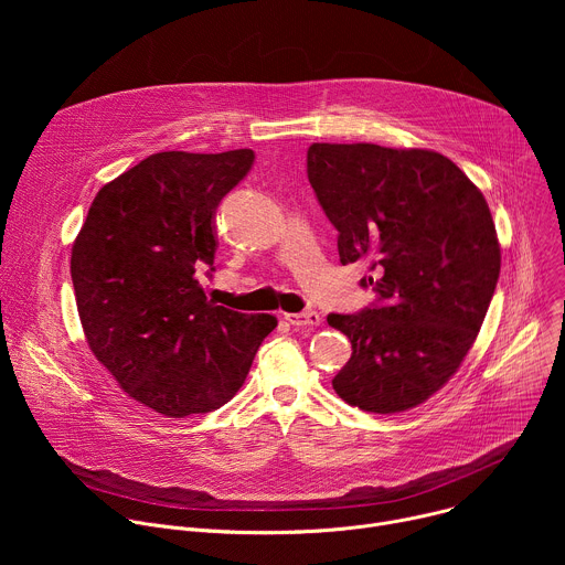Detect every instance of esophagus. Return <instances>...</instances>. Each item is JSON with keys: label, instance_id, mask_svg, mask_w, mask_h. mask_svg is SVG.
<instances>
[{"label": "esophagus", "instance_id": "34e87169", "mask_svg": "<svg viewBox=\"0 0 565 565\" xmlns=\"http://www.w3.org/2000/svg\"><path fill=\"white\" fill-rule=\"evenodd\" d=\"M284 319L288 321L290 327H295V329H312V327H319V321H321L319 312H315V310L288 312V315H284Z\"/></svg>", "mask_w": 565, "mask_h": 565}]
</instances>
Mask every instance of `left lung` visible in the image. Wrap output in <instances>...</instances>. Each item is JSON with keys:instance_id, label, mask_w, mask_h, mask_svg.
Returning <instances> with one entry per match:
<instances>
[{"instance_id": "obj_1", "label": "left lung", "mask_w": 565, "mask_h": 565, "mask_svg": "<svg viewBox=\"0 0 565 565\" xmlns=\"http://www.w3.org/2000/svg\"><path fill=\"white\" fill-rule=\"evenodd\" d=\"M306 172L338 230L340 262L366 259L377 299L329 327L353 347L335 393L371 414H399L458 371L490 308L501 246L486 196L431 149L312 142Z\"/></svg>"}]
</instances>
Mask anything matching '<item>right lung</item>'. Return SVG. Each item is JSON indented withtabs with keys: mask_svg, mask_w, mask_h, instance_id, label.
Segmentation results:
<instances>
[{
	"mask_svg": "<svg viewBox=\"0 0 565 565\" xmlns=\"http://www.w3.org/2000/svg\"><path fill=\"white\" fill-rule=\"evenodd\" d=\"M253 149L160 151L107 183L71 250L89 349L140 405L168 418L207 414L246 382L273 315L216 306L214 212L246 179Z\"/></svg>",
	"mask_w": 565,
	"mask_h": 565,
	"instance_id": "obj_1",
	"label": "right lung"
}]
</instances>
